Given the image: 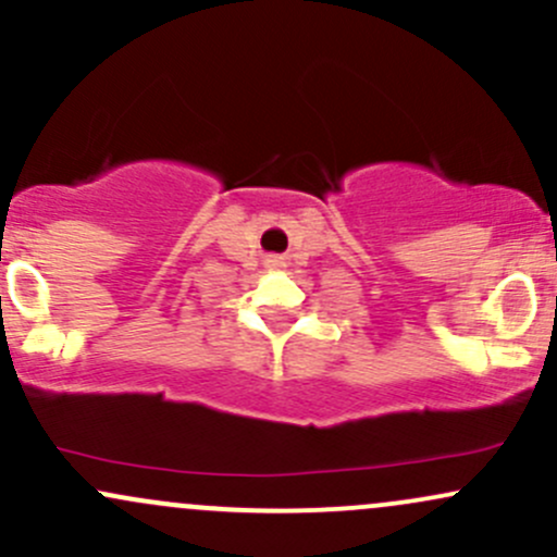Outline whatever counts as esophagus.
Here are the masks:
<instances>
[{
	"mask_svg": "<svg viewBox=\"0 0 557 557\" xmlns=\"http://www.w3.org/2000/svg\"><path fill=\"white\" fill-rule=\"evenodd\" d=\"M268 262H271V265H278V262H281V260H276V258H273V260H268Z\"/></svg>",
	"mask_w": 557,
	"mask_h": 557,
	"instance_id": "obj_1",
	"label": "esophagus"
}]
</instances>
